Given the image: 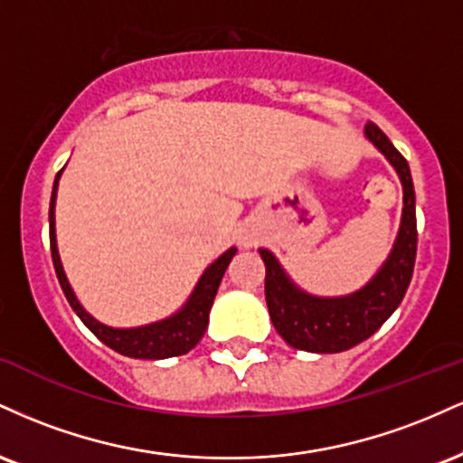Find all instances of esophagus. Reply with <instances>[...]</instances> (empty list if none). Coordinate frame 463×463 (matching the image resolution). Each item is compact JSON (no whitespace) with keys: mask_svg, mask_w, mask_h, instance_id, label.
<instances>
[{"mask_svg":"<svg viewBox=\"0 0 463 463\" xmlns=\"http://www.w3.org/2000/svg\"><path fill=\"white\" fill-rule=\"evenodd\" d=\"M239 243H241L243 248H250L257 243V237H254L252 232H241V235H239Z\"/></svg>","mask_w":463,"mask_h":463,"instance_id":"1","label":"esophagus"}]
</instances>
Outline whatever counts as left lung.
Returning a JSON list of instances; mask_svg holds the SVG:
<instances>
[{
	"label": "left lung",
	"mask_w": 463,
	"mask_h": 463,
	"mask_svg": "<svg viewBox=\"0 0 463 463\" xmlns=\"http://www.w3.org/2000/svg\"><path fill=\"white\" fill-rule=\"evenodd\" d=\"M365 137L383 152L402 184V220L396 243L383 268L368 285L350 296L317 298L307 294L285 274L269 250L261 248L265 263V302L274 328L289 346L307 353H342L368 339L383 326L405 298L416 263V191L401 152L376 124L365 126Z\"/></svg>",
	"instance_id": "obj_1"
}]
</instances>
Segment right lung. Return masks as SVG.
Returning a JSON list of instances; mask_svg holds the SVG:
<instances>
[{"mask_svg": "<svg viewBox=\"0 0 463 463\" xmlns=\"http://www.w3.org/2000/svg\"><path fill=\"white\" fill-rule=\"evenodd\" d=\"M62 169L56 174L54 189H52V200H50V248H52V261H54V269L58 276V283H61L62 291H65V298L71 305V309L76 311V316L84 322V326L91 331L99 342H104L106 346L113 348L115 353L126 354L132 359H167V357H178V354H187L195 344L200 342L202 335H204L206 326H209V311L213 307L217 287L222 283V276H224L228 263L235 257L237 248L226 250L215 263H211L204 269V274L200 276L198 285H195L194 294L189 296L187 305L183 307L178 313H174L172 317L161 322L147 324V326H137V328H110L106 324L98 322L91 313L84 311V307L80 305L76 294H73L71 285H69L65 272H62L61 257H58L56 248V228H54V206H56V189H58V178H61Z\"/></svg>", "mask_w": 463, "mask_h": 463, "instance_id": "right-lung-1", "label": "right lung"}]
</instances>
